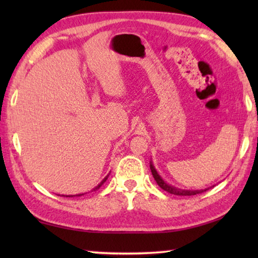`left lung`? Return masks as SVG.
I'll list each match as a JSON object with an SVG mask.
<instances>
[{
	"label": "left lung",
	"instance_id": "obj_1",
	"mask_svg": "<svg viewBox=\"0 0 258 258\" xmlns=\"http://www.w3.org/2000/svg\"><path fill=\"white\" fill-rule=\"evenodd\" d=\"M150 169H151L152 176H154V178L157 182V184H158L161 187V189L169 192V194H172V195H175V196H195V195H198V194H203V192L207 191L209 189V187H207V189H200V190L178 189V187H176V186L168 184V183L166 182L164 178L159 175V173L157 172V169H156L155 165H154V163H152V161H150Z\"/></svg>",
	"mask_w": 258,
	"mask_h": 258
}]
</instances>
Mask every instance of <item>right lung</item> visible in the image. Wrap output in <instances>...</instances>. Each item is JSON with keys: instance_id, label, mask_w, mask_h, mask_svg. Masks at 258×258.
Returning <instances> with one entry per match:
<instances>
[{"instance_id": "1", "label": "right lung", "mask_w": 258, "mask_h": 258, "mask_svg": "<svg viewBox=\"0 0 258 258\" xmlns=\"http://www.w3.org/2000/svg\"><path fill=\"white\" fill-rule=\"evenodd\" d=\"M108 176H109V174H108V175H107L106 177H104V178H103V180H102L101 182H100V183H99V184H98L97 186H95V187H93V189H92V190H91V191H97V190L99 189V187H100V186H101V185L103 184V183L107 181V178H108ZM83 195H85V194H78V195H72V196H71V195H68V196H66V197H81V196H83ZM63 197H64V196H63Z\"/></svg>"}]
</instances>
